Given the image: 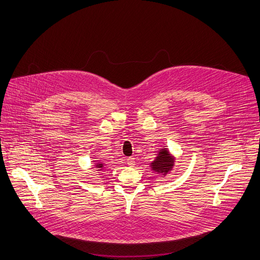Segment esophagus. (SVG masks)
<instances>
[{"instance_id": "obj_1", "label": "esophagus", "mask_w": 260, "mask_h": 260, "mask_svg": "<svg viewBox=\"0 0 260 260\" xmlns=\"http://www.w3.org/2000/svg\"><path fill=\"white\" fill-rule=\"evenodd\" d=\"M126 161H127V165L129 167H133L135 165V157H128Z\"/></svg>"}]
</instances>
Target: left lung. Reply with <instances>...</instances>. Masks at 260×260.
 <instances>
[{
  "label": "left lung",
  "mask_w": 260,
  "mask_h": 260,
  "mask_svg": "<svg viewBox=\"0 0 260 260\" xmlns=\"http://www.w3.org/2000/svg\"><path fill=\"white\" fill-rule=\"evenodd\" d=\"M174 166V157L170 154L167 148H161L155 159L150 164V167L154 172L166 175Z\"/></svg>",
  "instance_id": "8db88e82"
}]
</instances>
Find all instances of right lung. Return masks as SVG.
Here are the masks:
<instances>
[{
    "mask_svg": "<svg viewBox=\"0 0 260 260\" xmlns=\"http://www.w3.org/2000/svg\"><path fill=\"white\" fill-rule=\"evenodd\" d=\"M95 167L101 171V170H103V169H104V167H105V166H104V164H103V162H99V164H96V165H95Z\"/></svg>",
    "mask_w": 260,
    "mask_h": 260,
    "instance_id": "add662e5",
    "label": "right lung"
}]
</instances>
